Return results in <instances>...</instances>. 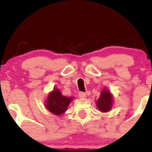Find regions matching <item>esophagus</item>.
Wrapping results in <instances>:
<instances>
[{
	"mask_svg": "<svg viewBox=\"0 0 152 152\" xmlns=\"http://www.w3.org/2000/svg\"><path fill=\"white\" fill-rule=\"evenodd\" d=\"M78 96H79V97L80 98H81V99H84V98H86V94L84 93V92H79V93H78Z\"/></svg>",
	"mask_w": 152,
	"mask_h": 152,
	"instance_id": "34e87169",
	"label": "esophagus"
}]
</instances>
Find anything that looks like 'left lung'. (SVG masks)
<instances>
[{
	"mask_svg": "<svg viewBox=\"0 0 152 152\" xmlns=\"http://www.w3.org/2000/svg\"><path fill=\"white\" fill-rule=\"evenodd\" d=\"M113 105V96L110 91L104 88L96 102V106L102 112H108L111 109Z\"/></svg>",
	"mask_w": 152,
	"mask_h": 152,
	"instance_id": "obj_1",
	"label": "left lung"
}]
</instances>
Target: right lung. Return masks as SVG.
<instances>
[{
  "instance_id": "add662e5",
  "label": "right lung",
  "mask_w": 152,
  "mask_h": 152,
  "mask_svg": "<svg viewBox=\"0 0 152 152\" xmlns=\"http://www.w3.org/2000/svg\"><path fill=\"white\" fill-rule=\"evenodd\" d=\"M74 97L63 96L58 88H54L53 91L48 94L45 104L46 109L55 115H61L67 110L69 104Z\"/></svg>"
}]
</instances>
